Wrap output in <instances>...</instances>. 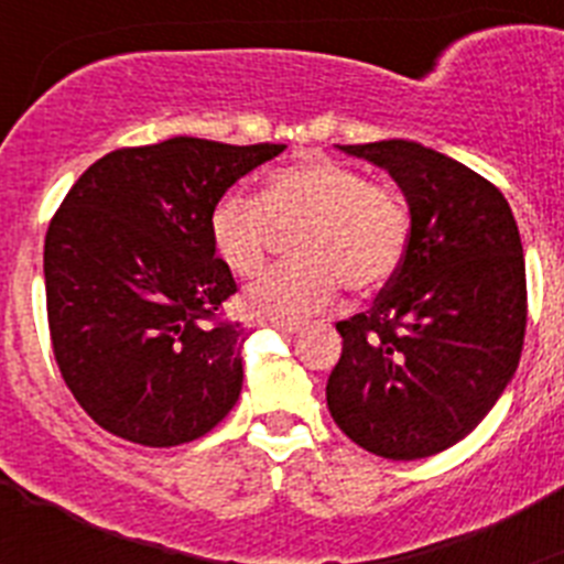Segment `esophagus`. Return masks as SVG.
<instances>
[{"label":"esophagus","mask_w":564,"mask_h":564,"mask_svg":"<svg viewBox=\"0 0 564 564\" xmlns=\"http://www.w3.org/2000/svg\"><path fill=\"white\" fill-rule=\"evenodd\" d=\"M271 327H273V330H279V333H285V336L302 330V325H299V322H271Z\"/></svg>","instance_id":"1"}]
</instances>
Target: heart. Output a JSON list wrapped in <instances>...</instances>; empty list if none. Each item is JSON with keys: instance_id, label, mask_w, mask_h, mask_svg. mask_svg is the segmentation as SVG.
Here are the masks:
<instances>
[{"instance_id": "1", "label": "heart", "mask_w": 564, "mask_h": 564, "mask_svg": "<svg viewBox=\"0 0 564 564\" xmlns=\"http://www.w3.org/2000/svg\"><path fill=\"white\" fill-rule=\"evenodd\" d=\"M296 262L257 279L246 291L253 316L296 322L325 311L341 282L352 293L383 288L410 246V208L392 186L330 158L273 169L259 197L226 192L208 214V237L237 276L265 268L276 231H293Z\"/></svg>"}]
</instances>
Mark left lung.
Returning a JSON list of instances; mask_svg holds the SVG:
<instances>
[{"label": "left lung", "mask_w": 564, "mask_h": 564, "mask_svg": "<svg viewBox=\"0 0 564 564\" xmlns=\"http://www.w3.org/2000/svg\"><path fill=\"white\" fill-rule=\"evenodd\" d=\"M341 149L401 186L410 246L370 311L336 325L327 406L372 455H437L488 415L520 364L528 291L514 214L495 183L415 141Z\"/></svg>", "instance_id": "1"}]
</instances>
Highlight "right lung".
<instances>
[{
  "mask_svg": "<svg viewBox=\"0 0 564 564\" xmlns=\"http://www.w3.org/2000/svg\"><path fill=\"white\" fill-rule=\"evenodd\" d=\"M285 143L169 138L104 154L44 237L50 344L67 390L101 430L141 446L212 432L242 390L237 293L214 257L212 206Z\"/></svg>",
  "mask_w": 564,
  "mask_h": 564,
  "instance_id": "right-lung-1",
  "label": "right lung"
}]
</instances>
